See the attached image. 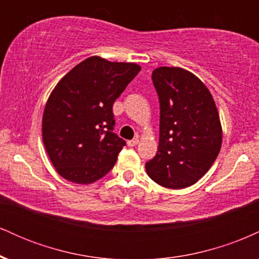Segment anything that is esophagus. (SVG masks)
Listing matches in <instances>:
<instances>
[{
	"mask_svg": "<svg viewBox=\"0 0 259 259\" xmlns=\"http://www.w3.org/2000/svg\"><path fill=\"white\" fill-rule=\"evenodd\" d=\"M126 144H127V146H129V147H134V146H136V145L139 144V139L130 140V141H127Z\"/></svg>",
	"mask_w": 259,
	"mask_h": 259,
	"instance_id": "34e87169",
	"label": "esophagus"
}]
</instances>
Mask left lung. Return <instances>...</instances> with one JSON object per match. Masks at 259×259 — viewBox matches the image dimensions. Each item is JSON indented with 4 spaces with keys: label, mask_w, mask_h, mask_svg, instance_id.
I'll list each match as a JSON object with an SVG mask.
<instances>
[{
    "label": "left lung",
    "mask_w": 259,
    "mask_h": 259,
    "mask_svg": "<svg viewBox=\"0 0 259 259\" xmlns=\"http://www.w3.org/2000/svg\"><path fill=\"white\" fill-rule=\"evenodd\" d=\"M152 80L160 106L159 144L146 171L160 186L185 189L209 170L221 151L218 109L207 86L189 70L159 67Z\"/></svg>",
    "instance_id": "obj_1"
}]
</instances>
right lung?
Returning <instances> with one entry per match:
<instances>
[{
  "mask_svg": "<svg viewBox=\"0 0 259 259\" xmlns=\"http://www.w3.org/2000/svg\"><path fill=\"white\" fill-rule=\"evenodd\" d=\"M140 70L136 63L92 56L55 86L44 109L42 140L62 178L88 185L113 168L125 141L112 132V107Z\"/></svg>",
  "mask_w": 259,
  "mask_h": 259,
  "instance_id": "obj_1",
  "label": "right lung"
}]
</instances>
